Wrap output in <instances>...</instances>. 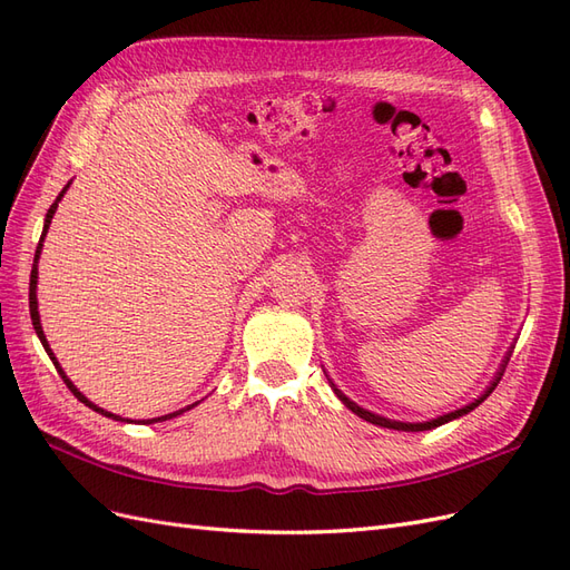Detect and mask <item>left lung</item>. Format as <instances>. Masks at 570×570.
Returning a JSON list of instances; mask_svg holds the SVG:
<instances>
[{
	"mask_svg": "<svg viewBox=\"0 0 570 570\" xmlns=\"http://www.w3.org/2000/svg\"><path fill=\"white\" fill-rule=\"evenodd\" d=\"M509 361V358H507ZM504 361V364H507ZM499 377H502V373L497 375V381L492 383V387L488 390V394L497 387V383H499ZM337 392V396L340 400L347 404V409H352L356 416H361L364 421H368V423H375V425H383V428H392V430H411V433H419V430H430V428H438V425H442V423H446V421H454V419H459V416H463V413H469V411H473L480 402H485V396H480L478 402H473L471 406H465V409H459V411H452V413H446V416H440V419H435V421H428V423H400V421H390V419H383V416H375V413H371V411H366V409H361V406H356L354 402H350L347 396H344L340 390H335Z\"/></svg>",
	"mask_w": 570,
	"mask_h": 570,
	"instance_id": "1",
	"label": "left lung"
}]
</instances>
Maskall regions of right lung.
I'll return each instance as SVG.
<instances>
[{
    "mask_svg": "<svg viewBox=\"0 0 570 570\" xmlns=\"http://www.w3.org/2000/svg\"><path fill=\"white\" fill-rule=\"evenodd\" d=\"M68 187V185H66ZM66 187L61 189V195L55 199V204L49 206V212H47V218H45V230H42V237H40V243H38V249H36V262H32V271H30V318H32V325H36V333H38V337H40V342H42V347H45V352L49 354V358H51V364L57 366V371H59V375L63 377V383H66V387L71 390L78 400L85 404V406H90L92 411H99V413H105V416H109V419H116V421H124L120 416H114V413H109V411H105V409H99V406H95L92 402H88L85 400V396L76 390V385L68 381L66 377V373L61 371V366H59V361H57V356L51 354V350H49V344H47V337H45V333H42V325H40V314H38V295H36V287H38V258H40V252H42V239H45V235H47V228H49V223H51V216H55V212H57V206H59V202H61V197H63V193H66ZM195 406V404H193ZM193 406H187V409H193ZM187 409H180V411H176V413H168V416H161V419H151V421H145V423H154V421H166V419H174V416H180L183 411H187Z\"/></svg>",
    "mask_w": 570,
    "mask_h": 570,
    "instance_id": "right-lung-1",
    "label": "right lung"
}]
</instances>
